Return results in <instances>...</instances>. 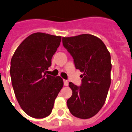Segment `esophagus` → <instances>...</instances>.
<instances>
[{
  "label": "esophagus",
  "instance_id": "obj_1",
  "mask_svg": "<svg viewBox=\"0 0 132 132\" xmlns=\"http://www.w3.org/2000/svg\"><path fill=\"white\" fill-rule=\"evenodd\" d=\"M63 85L65 86L69 85V81L66 80H63Z\"/></svg>",
  "mask_w": 132,
  "mask_h": 132
}]
</instances>
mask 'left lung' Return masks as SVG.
<instances>
[{
	"label": "left lung",
	"instance_id": "left-lung-1",
	"mask_svg": "<svg viewBox=\"0 0 132 132\" xmlns=\"http://www.w3.org/2000/svg\"><path fill=\"white\" fill-rule=\"evenodd\" d=\"M63 45L73 59L76 69L82 72L81 85L69 82L72 96L69 111L81 119L93 117L105 103L111 85V54L101 39L90 34L62 38Z\"/></svg>",
	"mask_w": 132,
	"mask_h": 132
}]
</instances>
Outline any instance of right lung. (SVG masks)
<instances>
[{
  "instance_id": "1",
  "label": "right lung",
  "mask_w": 132,
  "mask_h": 132,
  "mask_svg": "<svg viewBox=\"0 0 132 132\" xmlns=\"http://www.w3.org/2000/svg\"><path fill=\"white\" fill-rule=\"evenodd\" d=\"M61 40V36L35 33L19 45L12 57L10 76L14 94L22 110L32 118L50 115L63 87L61 77L46 74Z\"/></svg>"
}]
</instances>
